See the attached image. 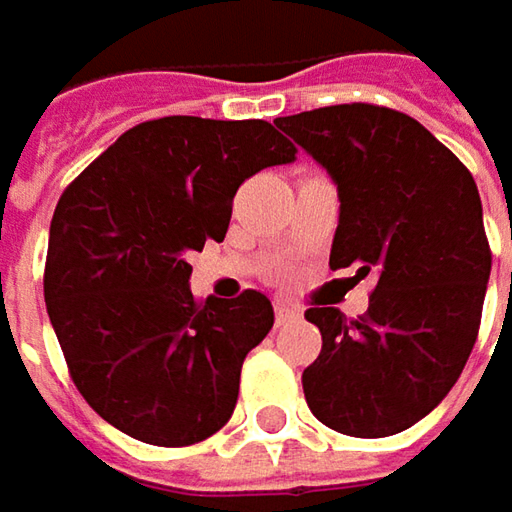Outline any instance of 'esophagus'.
I'll return each mask as SVG.
<instances>
[{"label":"esophagus","instance_id":"34e87169","mask_svg":"<svg viewBox=\"0 0 512 512\" xmlns=\"http://www.w3.org/2000/svg\"><path fill=\"white\" fill-rule=\"evenodd\" d=\"M299 313L293 310V307L282 305V302H276V325H285V322H290V319H296Z\"/></svg>","mask_w":512,"mask_h":512}]
</instances>
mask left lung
Returning a JSON list of instances; mask_svg holds the SVG:
<instances>
[{
	"label": "left lung",
	"instance_id": "left-lung-1",
	"mask_svg": "<svg viewBox=\"0 0 512 512\" xmlns=\"http://www.w3.org/2000/svg\"><path fill=\"white\" fill-rule=\"evenodd\" d=\"M276 125L336 182L330 267L379 276L359 319L336 307L305 313L322 333V353L302 373L307 407L344 436L402 433L450 393L479 336L493 259L479 187L399 110L353 102Z\"/></svg>",
	"mask_w": 512,
	"mask_h": 512
}]
</instances>
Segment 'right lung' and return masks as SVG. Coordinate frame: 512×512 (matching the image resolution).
<instances>
[{
    "mask_svg": "<svg viewBox=\"0 0 512 512\" xmlns=\"http://www.w3.org/2000/svg\"><path fill=\"white\" fill-rule=\"evenodd\" d=\"M296 148L262 119L165 116L122 133L62 193L45 305L70 379L116 430L187 447L222 430L270 299L196 302L190 250L222 242L239 185Z\"/></svg>",
    "mask_w": 512,
    "mask_h": 512,
    "instance_id": "right-lung-1",
    "label": "right lung"
}]
</instances>
